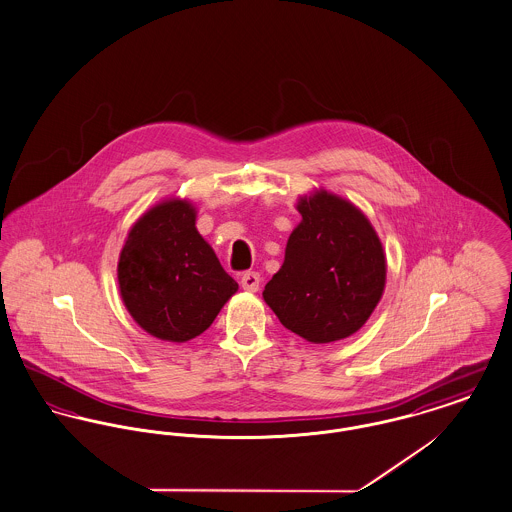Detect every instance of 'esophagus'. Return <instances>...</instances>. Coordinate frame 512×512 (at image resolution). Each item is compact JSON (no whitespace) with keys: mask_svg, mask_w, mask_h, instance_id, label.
I'll list each match as a JSON object with an SVG mask.
<instances>
[{"mask_svg":"<svg viewBox=\"0 0 512 512\" xmlns=\"http://www.w3.org/2000/svg\"><path fill=\"white\" fill-rule=\"evenodd\" d=\"M260 281H262V277H260V273L258 272H246L242 275V279H240V285H242V289H246V291H258L260 289Z\"/></svg>","mask_w":512,"mask_h":512,"instance_id":"obj_1","label":"esophagus"}]
</instances>
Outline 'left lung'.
I'll use <instances>...</instances> for the list:
<instances>
[{"label": "left lung", "mask_w": 512, "mask_h": 512, "mask_svg": "<svg viewBox=\"0 0 512 512\" xmlns=\"http://www.w3.org/2000/svg\"><path fill=\"white\" fill-rule=\"evenodd\" d=\"M303 221L285 262L264 289L279 322L312 343L355 334L375 310L386 281L382 244L369 219L328 192L301 198Z\"/></svg>", "instance_id": "left-lung-1"}]
</instances>
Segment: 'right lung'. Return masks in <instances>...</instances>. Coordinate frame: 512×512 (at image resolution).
<instances>
[{"instance_id": "1", "label": "right lung", "mask_w": 512, "mask_h": 512, "mask_svg": "<svg viewBox=\"0 0 512 512\" xmlns=\"http://www.w3.org/2000/svg\"><path fill=\"white\" fill-rule=\"evenodd\" d=\"M118 283L137 324L167 341L200 336L239 289L198 233L194 207L182 200L155 205L132 227Z\"/></svg>"}]
</instances>
